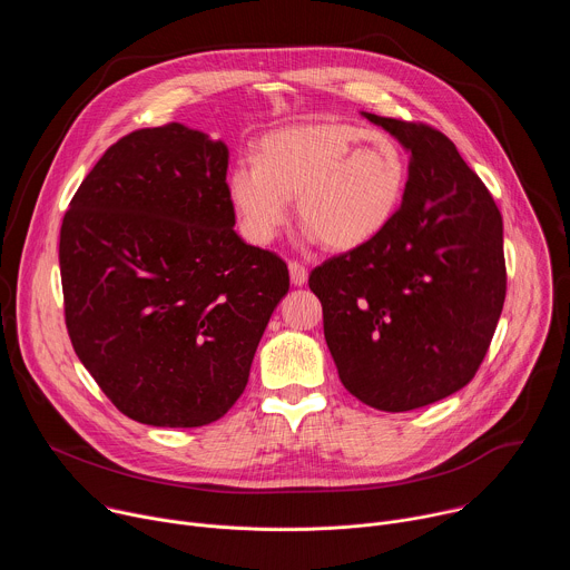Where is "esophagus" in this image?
Listing matches in <instances>:
<instances>
[{
	"label": "esophagus",
	"instance_id": "esophagus-1",
	"mask_svg": "<svg viewBox=\"0 0 570 570\" xmlns=\"http://www.w3.org/2000/svg\"><path fill=\"white\" fill-rule=\"evenodd\" d=\"M288 275H291V284L293 286H304L306 284V268L299 262H288Z\"/></svg>",
	"mask_w": 570,
	"mask_h": 570
}]
</instances>
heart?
Segmentation results:
<instances>
[{"label":"heart","instance_id":"1","mask_svg":"<svg viewBox=\"0 0 570 570\" xmlns=\"http://www.w3.org/2000/svg\"><path fill=\"white\" fill-rule=\"evenodd\" d=\"M405 178L409 161L392 137L322 121L266 135L257 161H238L227 187L253 240H273L288 218V198H295L308 236L327 250L350 253L392 223Z\"/></svg>","mask_w":570,"mask_h":570}]
</instances>
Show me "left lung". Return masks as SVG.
<instances>
[{"label":"left lung","instance_id":"1","mask_svg":"<svg viewBox=\"0 0 570 570\" xmlns=\"http://www.w3.org/2000/svg\"><path fill=\"white\" fill-rule=\"evenodd\" d=\"M365 117L411 153L392 223L308 275L343 385L385 413L464 387L505 302L503 218L455 144L433 126Z\"/></svg>","mask_w":570,"mask_h":570}]
</instances>
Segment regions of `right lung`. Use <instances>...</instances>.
<instances>
[{"instance_id":"right-lung-1","label":"right lung","mask_w":570,"mask_h":570,"mask_svg":"<svg viewBox=\"0 0 570 570\" xmlns=\"http://www.w3.org/2000/svg\"><path fill=\"white\" fill-rule=\"evenodd\" d=\"M227 146L183 124L112 144L60 227L76 356L126 417L220 420L246 390L288 266L234 232Z\"/></svg>"}]
</instances>
